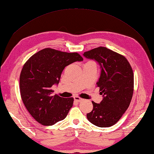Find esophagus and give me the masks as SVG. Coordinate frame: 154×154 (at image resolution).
<instances>
[{"label":"esophagus","mask_w":154,"mask_h":154,"mask_svg":"<svg viewBox=\"0 0 154 154\" xmlns=\"http://www.w3.org/2000/svg\"><path fill=\"white\" fill-rule=\"evenodd\" d=\"M74 100L75 101H78V102H80V101H83V99L82 98H81V97H74Z\"/></svg>","instance_id":"esophagus-1"}]
</instances>
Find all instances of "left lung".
I'll return each mask as SVG.
<instances>
[{
    "label": "left lung",
    "mask_w": 154,
    "mask_h": 154,
    "mask_svg": "<svg viewBox=\"0 0 154 154\" xmlns=\"http://www.w3.org/2000/svg\"><path fill=\"white\" fill-rule=\"evenodd\" d=\"M101 68L97 86L103 99L100 103L92 101L93 109L87 114L90 123L100 128L116 124L130 106L134 92V73L125 57L103 46L84 52Z\"/></svg>",
    "instance_id": "1"
}]
</instances>
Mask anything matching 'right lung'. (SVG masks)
I'll list each match as a JSON object with an SVG mask.
<instances>
[{
    "mask_svg": "<svg viewBox=\"0 0 154 154\" xmlns=\"http://www.w3.org/2000/svg\"><path fill=\"white\" fill-rule=\"evenodd\" d=\"M82 60L77 53L46 48L24 64L20 75L21 98L29 114L39 123L52 125L66 117L74 99L53 95L52 86L58 84L66 66Z\"/></svg>",
    "mask_w": 154,
    "mask_h": 154,
    "instance_id": "1",
    "label": "right lung"
}]
</instances>
